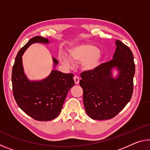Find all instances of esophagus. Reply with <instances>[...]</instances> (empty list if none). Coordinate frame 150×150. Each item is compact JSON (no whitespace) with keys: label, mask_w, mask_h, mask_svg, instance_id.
<instances>
[{"label":"esophagus","mask_w":150,"mask_h":150,"mask_svg":"<svg viewBox=\"0 0 150 150\" xmlns=\"http://www.w3.org/2000/svg\"><path fill=\"white\" fill-rule=\"evenodd\" d=\"M73 79H74V81H75V83L76 85L79 84V77H78V76H74V77H73Z\"/></svg>","instance_id":"34e87169"}]
</instances>
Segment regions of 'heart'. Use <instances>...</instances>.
I'll return each instance as SVG.
<instances>
[{
  "instance_id": "heart-1",
  "label": "heart",
  "mask_w": 150,
  "mask_h": 150,
  "mask_svg": "<svg viewBox=\"0 0 150 150\" xmlns=\"http://www.w3.org/2000/svg\"><path fill=\"white\" fill-rule=\"evenodd\" d=\"M71 59L76 62H82L83 69L95 70L100 65L102 54L97 47L92 44H83L72 48L69 51ZM59 59L63 64L69 65L71 62L65 54H60Z\"/></svg>"
}]
</instances>
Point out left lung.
I'll return each mask as SVG.
<instances>
[{"instance_id": "obj_1", "label": "left lung", "mask_w": 150, "mask_h": 150, "mask_svg": "<svg viewBox=\"0 0 150 150\" xmlns=\"http://www.w3.org/2000/svg\"><path fill=\"white\" fill-rule=\"evenodd\" d=\"M113 59L93 71L81 74L80 86L83 91V103L87 115L94 120L115 117L131 99L135 63L132 52L120 40H116ZM116 67L118 77L114 79L111 69Z\"/></svg>"}]
</instances>
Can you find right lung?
Here are the masks:
<instances>
[{
  "mask_svg": "<svg viewBox=\"0 0 150 150\" xmlns=\"http://www.w3.org/2000/svg\"><path fill=\"white\" fill-rule=\"evenodd\" d=\"M34 43L48 44L42 36L30 39L18 53L12 71L13 95L17 105L25 113L38 121L53 120L59 115L68 91L75 85L72 73L52 70L47 78L30 81L24 73L22 56L28 47ZM54 66L58 61L53 57Z\"/></svg>",
  "mask_w": 150,
  "mask_h": 150,
  "instance_id": "add662e5",
  "label": "right lung"
}]
</instances>
